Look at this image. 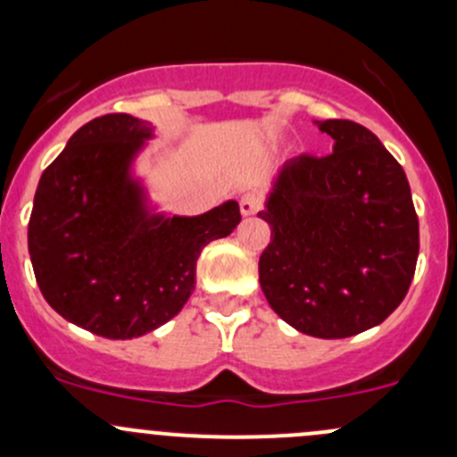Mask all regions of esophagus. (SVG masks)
<instances>
[{"label":"esophagus","instance_id":"1","mask_svg":"<svg viewBox=\"0 0 457 457\" xmlns=\"http://www.w3.org/2000/svg\"><path fill=\"white\" fill-rule=\"evenodd\" d=\"M238 205H241L243 216H250V214H256V212L261 210L262 199H261V195H256V192H245V195L241 196V201H238Z\"/></svg>","mask_w":457,"mask_h":457}]
</instances>
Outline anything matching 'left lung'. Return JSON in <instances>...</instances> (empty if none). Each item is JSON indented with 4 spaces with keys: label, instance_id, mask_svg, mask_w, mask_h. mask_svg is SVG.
I'll return each mask as SVG.
<instances>
[{
    "label": "left lung",
    "instance_id": "8db88e82",
    "mask_svg": "<svg viewBox=\"0 0 457 457\" xmlns=\"http://www.w3.org/2000/svg\"><path fill=\"white\" fill-rule=\"evenodd\" d=\"M320 130L334 152L287 161L258 212L271 228L258 278L294 329L347 338L407 296L420 229L407 174L371 130L349 119H327Z\"/></svg>",
    "mask_w": 457,
    "mask_h": 457
}]
</instances>
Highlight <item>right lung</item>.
Wrapping results in <instances>:
<instances>
[{
	"label": "right lung",
	"instance_id": "add662e5",
	"mask_svg": "<svg viewBox=\"0 0 457 457\" xmlns=\"http://www.w3.org/2000/svg\"><path fill=\"white\" fill-rule=\"evenodd\" d=\"M147 121L114 112L81 126L44 170L29 220V252L48 305L112 340L156 329L183 310L207 243L234 232L237 201L201 216H150L132 181Z\"/></svg>",
	"mask_w": 457,
	"mask_h": 457
}]
</instances>
